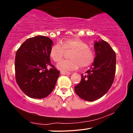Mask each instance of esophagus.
I'll use <instances>...</instances> for the list:
<instances>
[{
  "label": "esophagus",
  "instance_id": "esophagus-1",
  "mask_svg": "<svg viewBox=\"0 0 133 133\" xmlns=\"http://www.w3.org/2000/svg\"><path fill=\"white\" fill-rule=\"evenodd\" d=\"M61 74L62 75H70L71 74L70 72H67V71H61Z\"/></svg>",
  "mask_w": 133,
  "mask_h": 133
}]
</instances>
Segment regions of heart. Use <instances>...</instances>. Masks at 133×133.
I'll return each instance as SVG.
<instances>
[{"mask_svg":"<svg viewBox=\"0 0 133 133\" xmlns=\"http://www.w3.org/2000/svg\"><path fill=\"white\" fill-rule=\"evenodd\" d=\"M65 51H71L70 59L63 60L57 67L62 70H73L79 66L84 68L90 66L95 59V52L92 48L82 40L72 38L63 41L62 44L57 43L51 47L50 56L55 62H59L64 56Z\"/></svg>","mask_w":133,"mask_h":133,"instance_id":"heart-1","label":"heart"}]
</instances>
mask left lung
Returning <instances> with one entry per match:
<instances>
[{
	"label": "left lung",
	"mask_w": 133,
	"mask_h": 133,
	"mask_svg": "<svg viewBox=\"0 0 133 133\" xmlns=\"http://www.w3.org/2000/svg\"><path fill=\"white\" fill-rule=\"evenodd\" d=\"M93 66L82 74L80 83L74 87L81 98L94 101L103 97L112 85L116 72V53L106 41L95 42Z\"/></svg>",
	"instance_id": "obj_1"
}]
</instances>
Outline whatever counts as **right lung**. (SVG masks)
I'll return each mask as SVG.
<instances>
[{
	"label": "right lung",
	"instance_id": "right-lung-1",
	"mask_svg": "<svg viewBox=\"0 0 133 133\" xmlns=\"http://www.w3.org/2000/svg\"><path fill=\"white\" fill-rule=\"evenodd\" d=\"M53 42L49 37L38 35L26 40L17 50L15 59L17 83L28 97H47L55 87L60 71L50 62ZM48 66H50L49 70Z\"/></svg>",
	"mask_w": 133,
	"mask_h": 133
}]
</instances>
